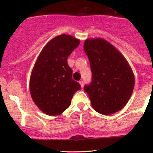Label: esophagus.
<instances>
[{
	"label": "esophagus",
	"instance_id": "obj_1",
	"mask_svg": "<svg viewBox=\"0 0 153 153\" xmlns=\"http://www.w3.org/2000/svg\"><path fill=\"white\" fill-rule=\"evenodd\" d=\"M79 83H80V86H81V88H83V85H84L83 81H82V80H80V81H79Z\"/></svg>",
	"mask_w": 153,
	"mask_h": 153
}]
</instances>
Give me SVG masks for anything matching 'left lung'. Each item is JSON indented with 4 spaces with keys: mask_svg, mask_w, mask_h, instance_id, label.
<instances>
[{
    "mask_svg": "<svg viewBox=\"0 0 153 153\" xmlns=\"http://www.w3.org/2000/svg\"><path fill=\"white\" fill-rule=\"evenodd\" d=\"M84 51L92 72L84 86L91 106L103 115L113 114L127 104L134 87V76L127 59L111 44L101 38L88 39Z\"/></svg>",
    "mask_w": 153,
    "mask_h": 153,
    "instance_id": "left-lung-1",
    "label": "left lung"
}]
</instances>
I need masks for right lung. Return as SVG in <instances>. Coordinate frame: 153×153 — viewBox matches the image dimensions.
Segmentation results:
<instances>
[{"mask_svg":"<svg viewBox=\"0 0 153 153\" xmlns=\"http://www.w3.org/2000/svg\"><path fill=\"white\" fill-rule=\"evenodd\" d=\"M80 40L68 34L52 39L40 52L31 72L30 94L35 104L50 116L62 114L71 104L80 85L72 78L68 56L78 47Z\"/></svg>","mask_w":153,"mask_h":153,"instance_id":"right-lung-1","label":"right lung"}]
</instances>
